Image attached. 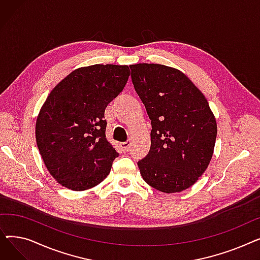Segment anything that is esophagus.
Wrapping results in <instances>:
<instances>
[{"label": "esophagus", "mask_w": 260, "mask_h": 260, "mask_svg": "<svg viewBox=\"0 0 260 260\" xmlns=\"http://www.w3.org/2000/svg\"><path fill=\"white\" fill-rule=\"evenodd\" d=\"M120 148L122 149L123 152H127L128 149L131 148V142L126 141V142H123V143H120Z\"/></svg>", "instance_id": "obj_1"}]
</instances>
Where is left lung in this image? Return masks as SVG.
Wrapping results in <instances>:
<instances>
[{
    "label": "left lung",
    "instance_id": "1",
    "mask_svg": "<svg viewBox=\"0 0 260 260\" xmlns=\"http://www.w3.org/2000/svg\"><path fill=\"white\" fill-rule=\"evenodd\" d=\"M151 119V148L138 167L143 180L163 193L192 186L209 167L217 123L208 100L183 73L161 64L129 65Z\"/></svg>",
    "mask_w": 260,
    "mask_h": 260
}]
</instances>
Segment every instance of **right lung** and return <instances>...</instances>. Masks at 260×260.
Instances as JSON below:
<instances>
[{
	"mask_svg": "<svg viewBox=\"0 0 260 260\" xmlns=\"http://www.w3.org/2000/svg\"><path fill=\"white\" fill-rule=\"evenodd\" d=\"M129 74L127 65L80 67L48 94L37 118L36 140L45 167L61 185L85 190L111 172L119 154L105 137L104 112Z\"/></svg>",
	"mask_w": 260,
	"mask_h": 260,
	"instance_id": "right-lung-1",
	"label": "right lung"
}]
</instances>
